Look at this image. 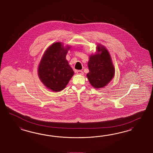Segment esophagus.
Listing matches in <instances>:
<instances>
[{
    "mask_svg": "<svg viewBox=\"0 0 153 153\" xmlns=\"http://www.w3.org/2000/svg\"><path fill=\"white\" fill-rule=\"evenodd\" d=\"M76 73L77 74H79V75H83V71L81 70L77 71H76Z\"/></svg>",
    "mask_w": 153,
    "mask_h": 153,
    "instance_id": "1",
    "label": "esophagus"
}]
</instances>
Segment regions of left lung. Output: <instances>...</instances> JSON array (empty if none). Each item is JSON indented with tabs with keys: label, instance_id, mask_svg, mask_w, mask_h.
<instances>
[{
	"label": "left lung",
	"instance_id": "1",
	"mask_svg": "<svg viewBox=\"0 0 153 153\" xmlns=\"http://www.w3.org/2000/svg\"><path fill=\"white\" fill-rule=\"evenodd\" d=\"M96 52L90 56L88 62L89 72L87 79L95 88L106 86L115 75V68L111 56L106 47L101 44L96 46Z\"/></svg>",
	"mask_w": 153,
	"mask_h": 153
}]
</instances>
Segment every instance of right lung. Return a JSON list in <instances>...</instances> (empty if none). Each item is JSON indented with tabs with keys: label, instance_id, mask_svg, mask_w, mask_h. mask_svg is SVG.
Returning a JSON list of instances; mask_svg holds the SVG:
<instances>
[{
	"label": "right lung",
	"instance_id": "1",
	"mask_svg": "<svg viewBox=\"0 0 153 153\" xmlns=\"http://www.w3.org/2000/svg\"><path fill=\"white\" fill-rule=\"evenodd\" d=\"M71 46L58 42L46 50L39 62L38 74L42 83L54 92L62 91L69 82L74 72L66 59Z\"/></svg>",
	"mask_w": 153,
	"mask_h": 153
}]
</instances>
